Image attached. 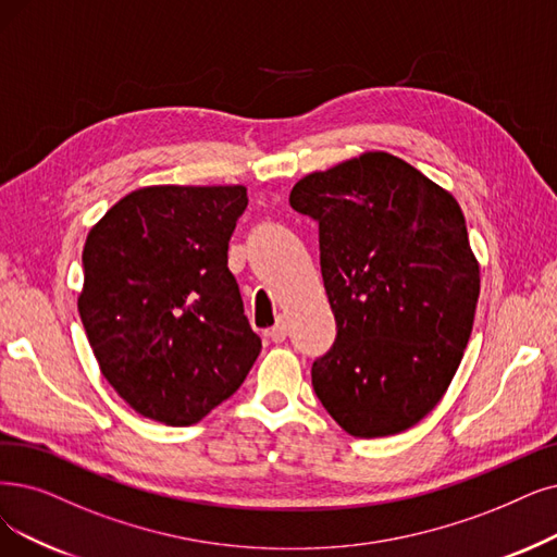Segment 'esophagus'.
I'll use <instances>...</instances> for the list:
<instances>
[{"label": "esophagus", "instance_id": "esophagus-1", "mask_svg": "<svg viewBox=\"0 0 557 557\" xmlns=\"http://www.w3.org/2000/svg\"><path fill=\"white\" fill-rule=\"evenodd\" d=\"M267 336H270L274 343H283L285 336H287V326L283 320H278L270 331H267Z\"/></svg>", "mask_w": 557, "mask_h": 557}]
</instances>
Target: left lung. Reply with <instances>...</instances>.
Masks as SVG:
<instances>
[{"mask_svg": "<svg viewBox=\"0 0 557 557\" xmlns=\"http://www.w3.org/2000/svg\"><path fill=\"white\" fill-rule=\"evenodd\" d=\"M290 206L318 221L336 343L313 388L359 438L399 434L448 391L471 338L480 264L455 196L391 152L308 173Z\"/></svg>", "mask_w": 557, "mask_h": 557, "instance_id": "8db88e82", "label": "left lung"}]
</instances>
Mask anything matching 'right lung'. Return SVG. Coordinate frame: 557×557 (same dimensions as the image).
Here are the masks:
<instances>
[{"mask_svg": "<svg viewBox=\"0 0 557 557\" xmlns=\"http://www.w3.org/2000/svg\"><path fill=\"white\" fill-rule=\"evenodd\" d=\"M247 203L242 185L141 187L88 231L79 318L102 376L146 418L194 425L258 359L228 270Z\"/></svg>", "mask_w": 557, "mask_h": 557, "instance_id": "1", "label": "right lung"}]
</instances>
